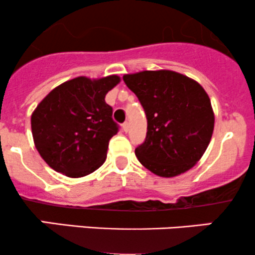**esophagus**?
Returning <instances> with one entry per match:
<instances>
[{
    "label": "esophagus",
    "mask_w": 255,
    "mask_h": 255,
    "mask_svg": "<svg viewBox=\"0 0 255 255\" xmlns=\"http://www.w3.org/2000/svg\"><path fill=\"white\" fill-rule=\"evenodd\" d=\"M122 127H123V130H124L125 132H128V128H130V124H128V122H125V123H123V125H122Z\"/></svg>",
    "instance_id": "esophagus-1"
}]
</instances>
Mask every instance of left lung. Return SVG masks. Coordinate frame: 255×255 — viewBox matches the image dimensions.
Instances as JSON below:
<instances>
[{"instance_id": "8db88e82", "label": "left lung", "mask_w": 255, "mask_h": 255, "mask_svg": "<svg viewBox=\"0 0 255 255\" xmlns=\"http://www.w3.org/2000/svg\"><path fill=\"white\" fill-rule=\"evenodd\" d=\"M144 109L148 128L134 150L146 169L172 178L191 169L203 156L215 117L198 82L175 71L146 70L123 76Z\"/></svg>"}]
</instances>
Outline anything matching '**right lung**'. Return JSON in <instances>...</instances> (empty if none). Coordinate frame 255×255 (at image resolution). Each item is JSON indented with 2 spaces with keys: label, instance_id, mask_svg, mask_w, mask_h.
<instances>
[{
  "label": "right lung",
  "instance_id": "add662e5",
  "mask_svg": "<svg viewBox=\"0 0 255 255\" xmlns=\"http://www.w3.org/2000/svg\"><path fill=\"white\" fill-rule=\"evenodd\" d=\"M121 81L117 75L62 83L32 113L34 144L52 169L70 178L97 170L106 160L109 142L119 131L105 97Z\"/></svg>",
  "mask_w": 255,
  "mask_h": 255
}]
</instances>
